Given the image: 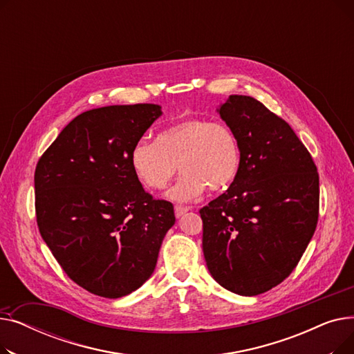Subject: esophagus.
Here are the masks:
<instances>
[{
    "label": "esophagus",
    "mask_w": 354,
    "mask_h": 354,
    "mask_svg": "<svg viewBox=\"0 0 354 354\" xmlns=\"http://www.w3.org/2000/svg\"><path fill=\"white\" fill-rule=\"evenodd\" d=\"M189 211V207H183V205H175V215L176 218H180L183 214H187Z\"/></svg>",
    "instance_id": "34e87169"
}]
</instances>
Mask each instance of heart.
<instances>
[{
  "label": "heart",
  "instance_id": "heart-1",
  "mask_svg": "<svg viewBox=\"0 0 354 354\" xmlns=\"http://www.w3.org/2000/svg\"><path fill=\"white\" fill-rule=\"evenodd\" d=\"M180 178L166 198L189 202L211 191L227 189L235 180L241 151L232 130L221 122L185 119L158 135L156 142L140 139L130 151L135 176L149 189H162L176 171Z\"/></svg>",
  "mask_w": 354,
  "mask_h": 354
}]
</instances>
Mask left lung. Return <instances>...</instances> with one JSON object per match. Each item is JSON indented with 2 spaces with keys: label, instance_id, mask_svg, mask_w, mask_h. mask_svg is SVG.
<instances>
[{
  "label": "left lung",
  "instance_id": "8db88e82",
  "mask_svg": "<svg viewBox=\"0 0 354 354\" xmlns=\"http://www.w3.org/2000/svg\"><path fill=\"white\" fill-rule=\"evenodd\" d=\"M238 139L241 165L203 207L202 250L214 280L239 295L278 286L299 264L319 219V174L287 122L250 96L216 109Z\"/></svg>",
  "mask_w": 354,
  "mask_h": 354
}]
</instances>
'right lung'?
Instances as JSON below:
<instances>
[{
	"instance_id": "1",
	"label": "right lung",
	"mask_w": 354,
	"mask_h": 354,
	"mask_svg": "<svg viewBox=\"0 0 354 354\" xmlns=\"http://www.w3.org/2000/svg\"><path fill=\"white\" fill-rule=\"evenodd\" d=\"M162 116L159 104L106 106L74 118L34 174L37 224L71 280L120 299L156 267L175 224L174 205L156 201L130 166V151Z\"/></svg>"
}]
</instances>
